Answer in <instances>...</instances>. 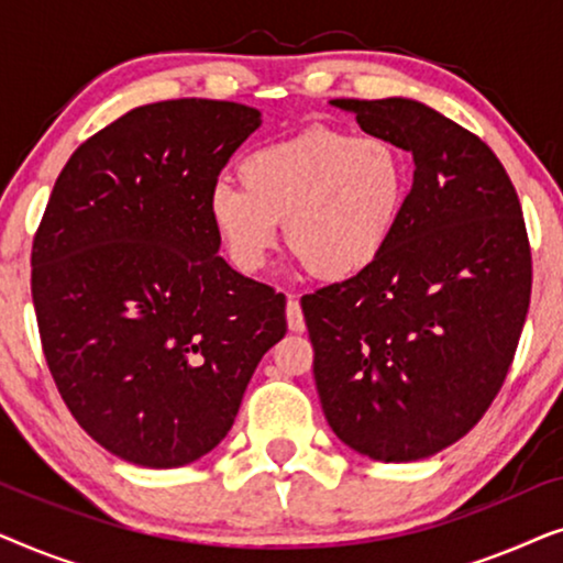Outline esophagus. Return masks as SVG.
<instances>
[{"label": "esophagus", "mask_w": 563, "mask_h": 563, "mask_svg": "<svg viewBox=\"0 0 563 563\" xmlns=\"http://www.w3.org/2000/svg\"><path fill=\"white\" fill-rule=\"evenodd\" d=\"M287 325L291 333H302L305 330V314H302V307L295 297H287Z\"/></svg>", "instance_id": "1"}]
</instances>
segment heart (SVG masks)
<instances>
[{
  "label": "heart",
  "instance_id": "1",
  "mask_svg": "<svg viewBox=\"0 0 563 563\" xmlns=\"http://www.w3.org/2000/svg\"><path fill=\"white\" fill-rule=\"evenodd\" d=\"M238 184L207 197L212 230L243 274L264 268L284 241L328 282L372 268L395 235L410 195V164L395 143L314 125L251 151Z\"/></svg>",
  "mask_w": 563,
  "mask_h": 563
}]
</instances>
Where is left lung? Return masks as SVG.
Wrapping results in <instances>:
<instances>
[{
	"instance_id": "8db88e82",
	"label": "left lung",
	"mask_w": 563,
	"mask_h": 563,
	"mask_svg": "<svg viewBox=\"0 0 563 563\" xmlns=\"http://www.w3.org/2000/svg\"><path fill=\"white\" fill-rule=\"evenodd\" d=\"M412 156L387 251L302 297L333 433L384 464L464 438L503 387L530 305V249L510 176L487 143L407 97L333 99Z\"/></svg>"
}]
</instances>
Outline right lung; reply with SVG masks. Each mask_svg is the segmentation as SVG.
<instances>
[{"label": "right lung", "instance_id": "right-lung-1", "mask_svg": "<svg viewBox=\"0 0 563 563\" xmlns=\"http://www.w3.org/2000/svg\"><path fill=\"white\" fill-rule=\"evenodd\" d=\"M261 112L135 107L68 158L33 243L43 353L76 422L114 456L176 468L233 428L287 299L218 256L207 197Z\"/></svg>", "mask_w": 563, "mask_h": 563}]
</instances>
